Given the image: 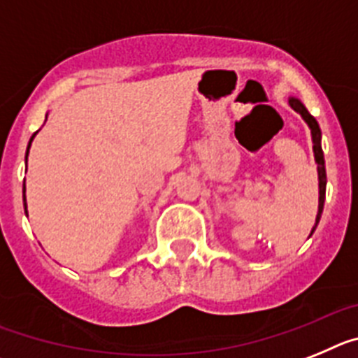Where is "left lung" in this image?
Segmentation results:
<instances>
[{"mask_svg": "<svg viewBox=\"0 0 358 358\" xmlns=\"http://www.w3.org/2000/svg\"><path fill=\"white\" fill-rule=\"evenodd\" d=\"M290 106L294 108L297 113L306 120V124L312 129V141H313V153H315V162L319 164V213H317V220H315V227L321 220L322 214V207H324V198H326V167H324V157H322V149H321V127L317 124V120L313 119L312 115L308 113V110L304 108L303 102H299L297 99H290ZM315 227H313V231H315ZM312 231V232H313Z\"/></svg>", "mask_w": 358, "mask_h": 358, "instance_id": "1", "label": "left lung"}]
</instances>
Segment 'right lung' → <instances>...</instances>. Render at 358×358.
Wrapping results in <instances>:
<instances>
[{
	"label": "right lung",
	"instance_id": "add662e5",
	"mask_svg": "<svg viewBox=\"0 0 358 358\" xmlns=\"http://www.w3.org/2000/svg\"><path fill=\"white\" fill-rule=\"evenodd\" d=\"M34 136H36V133H34L32 138H30V142H29V149H30V144H32V141H34ZM27 157H29V151H27ZM23 201H24V213H27V198H23Z\"/></svg>",
	"mask_w": 358,
	"mask_h": 358
}]
</instances>
